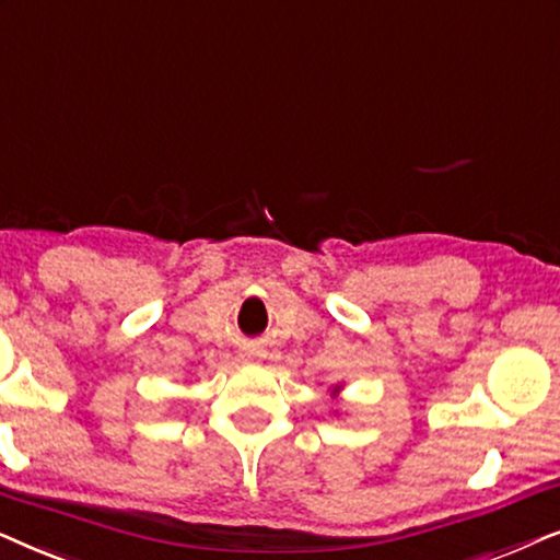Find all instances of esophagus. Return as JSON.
<instances>
[{
  "label": "esophagus",
  "instance_id": "1",
  "mask_svg": "<svg viewBox=\"0 0 560 560\" xmlns=\"http://www.w3.org/2000/svg\"><path fill=\"white\" fill-rule=\"evenodd\" d=\"M241 358H243V361H253V358H260V350L258 348H245Z\"/></svg>",
  "mask_w": 560,
  "mask_h": 560
}]
</instances>
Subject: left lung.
I'll return each instance as SVG.
<instances>
[{"mask_svg": "<svg viewBox=\"0 0 560 560\" xmlns=\"http://www.w3.org/2000/svg\"><path fill=\"white\" fill-rule=\"evenodd\" d=\"M327 392H330V399L335 401V405H338V401H340V392H342V384H332ZM335 415H338V409H335Z\"/></svg>", "mask_w": 560, "mask_h": 560, "instance_id": "obj_1", "label": "left lung"}]
</instances>
